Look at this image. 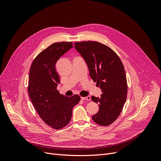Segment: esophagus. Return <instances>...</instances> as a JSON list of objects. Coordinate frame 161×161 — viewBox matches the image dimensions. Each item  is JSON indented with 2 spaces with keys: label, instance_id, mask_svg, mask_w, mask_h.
<instances>
[{
  "label": "esophagus",
  "instance_id": "34e87169",
  "mask_svg": "<svg viewBox=\"0 0 161 161\" xmlns=\"http://www.w3.org/2000/svg\"><path fill=\"white\" fill-rule=\"evenodd\" d=\"M81 100H84V101H90L91 100V97L90 96H86V97H81Z\"/></svg>",
  "mask_w": 161,
  "mask_h": 161
}]
</instances>
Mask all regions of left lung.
Instances as JSON below:
<instances>
[{
  "mask_svg": "<svg viewBox=\"0 0 161 161\" xmlns=\"http://www.w3.org/2000/svg\"><path fill=\"white\" fill-rule=\"evenodd\" d=\"M75 47L85 59L91 78L103 92L99 98L91 97L99 108L92 120L100 125H109L117 119L127 99V83L124 65L115 52L99 42H76Z\"/></svg>",
  "mask_w": 161,
  "mask_h": 161,
  "instance_id": "8db88e82",
  "label": "left lung"
}]
</instances>
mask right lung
Instances as JSON below:
<instances>
[{"mask_svg": "<svg viewBox=\"0 0 161 161\" xmlns=\"http://www.w3.org/2000/svg\"><path fill=\"white\" fill-rule=\"evenodd\" d=\"M71 48L72 42L51 44L34 58L29 72L30 99L42 120L55 129H60L69 123L73 109L81 99L77 94L65 96L57 90L60 78L56 71V63Z\"/></svg>", "mask_w": 161, "mask_h": 161, "instance_id": "1", "label": "right lung"}]
</instances>
